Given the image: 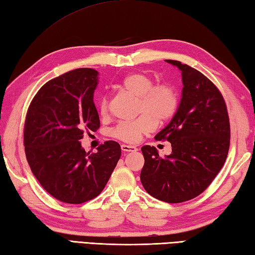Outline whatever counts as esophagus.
<instances>
[{
    "label": "esophagus",
    "mask_w": 255,
    "mask_h": 255,
    "mask_svg": "<svg viewBox=\"0 0 255 255\" xmlns=\"http://www.w3.org/2000/svg\"><path fill=\"white\" fill-rule=\"evenodd\" d=\"M122 149L124 150V151H137L138 149H137V147L136 146H132V145H122Z\"/></svg>",
    "instance_id": "1"
}]
</instances>
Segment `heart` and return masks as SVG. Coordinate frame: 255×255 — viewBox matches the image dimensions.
Instances as JSON below:
<instances>
[{"label": "heart", "mask_w": 255, "mask_h": 255, "mask_svg": "<svg viewBox=\"0 0 255 255\" xmlns=\"http://www.w3.org/2000/svg\"><path fill=\"white\" fill-rule=\"evenodd\" d=\"M120 88L135 98H138V113H142L136 119L120 123L114 130V136L127 142L139 141L143 135L157 127L158 120H168L178 108V95L170 83H158L152 86L149 76L133 72L124 78ZM108 106L101 100L100 115H107Z\"/></svg>", "instance_id": "heart-1"}]
</instances>
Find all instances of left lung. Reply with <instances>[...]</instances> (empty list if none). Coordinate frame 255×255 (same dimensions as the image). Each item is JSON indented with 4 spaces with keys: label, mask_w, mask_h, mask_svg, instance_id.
Segmentation results:
<instances>
[{
    "label": "left lung",
    "mask_w": 255,
    "mask_h": 255,
    "mask_svg": "<svg viewBox=\"0 0 255 255\" xmlns=\"http://www.w3.org/2000/svg\"><path fill=\"white\" fill-rule=\"evenodd\" d=\"M166 62L182 72L184 86L172 120L155 136L172 143V154L159 157L155 147L143 146L140 180L157 200L182 203L204 192L223 167L230 122L223 97L212 81L187 64Z\"/></svg>",
    "instance_id": "1"
}]
</instances>
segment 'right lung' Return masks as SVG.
Instances as JSON below:
<instances>
[{"label":"right lung","instance_id":"obj_1","mask_svg":"<svg viewBox=\"0 0 255 255\" xmlns=\"http://www.w3.org/2000/svg\"><path fill=\"white\" fill-rule=\"evenodd\" d=\"M99 73L80 68L41 88L27 110L24 147L32 173L45 191L69 204H81L103 192L122 155L114 140L86 152L83 129L100 126L94 94Z\"/></svg>","mask_w":255,"mask_h":255}]
</instances>
